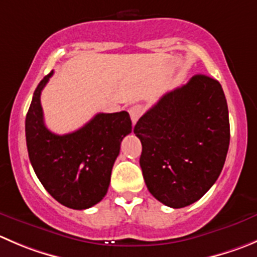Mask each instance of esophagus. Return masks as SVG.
Returning <instances> with one entry per match:
<instances>
[{"label":"esophagus","mask_w":257,"mask_h":257,"mask_svg":"<svg viewBox=\"0 0 257 257\" xmlns=\"http://www.w3.org/2000/svg\"><path fill=\"white\" fill-rule=\"evenodd\" d=\"M129 114H131L132 123L136 124L138 121V119L141 118V115L143 114V106L142 105H133L131 109H129Z\"/></svg>","instance_id":"obj_1"}]
</instances>
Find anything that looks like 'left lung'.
Here are the masks:
<instances>
[{"label":"left lung","instance_id":"obj_1","mask_svg":"<svg viewBox=\"0 0 257 257\" xmlns=\"http://www.w3.org/2000/svg\"><path fill=\"white\" fill-rule=\"evenodd\" d=\"M139 163L153 197L172 208L200 200L220 176L230 144L222 86L198 74L164 94L134 126Z\"/></svg>","mask_w":257,"mask_h":257}]
</instances>
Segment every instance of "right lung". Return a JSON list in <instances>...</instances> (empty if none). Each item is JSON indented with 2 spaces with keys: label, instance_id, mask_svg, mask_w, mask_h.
<instances>
[{
  "label": "right lung",
  "instance_id": "1",
  "mask_svg": "<svg viewBox=\"0 0 257 257\" xmlns=\"http://www.w3.org/2000/svg\"><path fill=\"white\" fill-rule=\"evenodd\" d=\"M52 73L40 81L27 111L29 158L37 178L57 202L86 210L106 195L120 143L132 132V120L126 111L99 113L73 133L57 136L50 132L40 96Z\"/></svg>",
  "mask_w": 257,
  "mask_h": 257
}]
</instances>
